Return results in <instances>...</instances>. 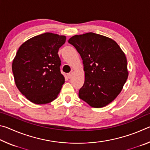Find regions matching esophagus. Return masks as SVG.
Returning <instances> with one entry per match:
<instances>
[{
    "label": "esophagus",
    "mask_w": 150,
    "mask_h": 150,
    "mask_svg": "<svg viewBox=\"0 0 150 150\" xmlns=\"http://www.w3.org/2000/svg\"><path fill=\"white\" fill-rule=\"evenodd\" d=\"M73 72H70V73H68V74L67 75V77L69 78V79H70V78H71V77H72V75H73Z\"/></svg>",
    "instance_id": "obj_1"
}]
</instances>
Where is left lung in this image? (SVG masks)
<instances>
[{
    "label": "left lung",
    "instance_id": "obj_1",
    "mask_svg": "<svg viewBox=\"0 0 150 150\" xmlns=\"http://www.w3.org/2000/svg\"><path fill=\"white\" fill-rule=\"evenodd\" d=\"M79 53L85 71L79 96L94 108H102L117 97L128 77L127 59L115 40L88 32L68 40Z\"/></svg>",
    "mask_w": 150,
    "mask_h": 150
}]
</instances>
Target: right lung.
I'll return each mask as SVG.
<instances>
[{"mask_svg":"<svg viewBox=\"0 0 150 150\" xmlns=\"http://www.w3.org/2000/svg\"><path fill=\"white\" fill-rule=\"evenodd\" d=\"M65 40V35L46 32L28 40L17 51L12 65L14 82L30 102L45 105L59 94L65 77L57 52Z\"/></svg>","mask_w":150,"mask_h":150,"instance_id":"right-lung-1","label":"right lung"}]
</instances>
